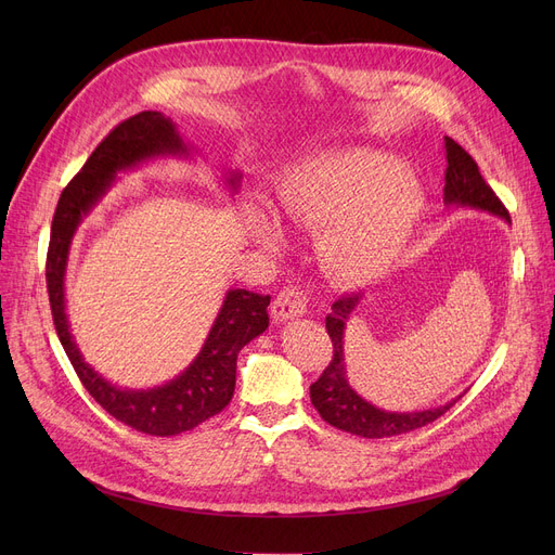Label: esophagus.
I'll return each mask as SVG.
<instances>
[{"label": "esophagus", "instance_id": "1", "mask_svg": "<svg viewBox=\"0 0 555 555\" xmlns=\"http://www.w3.org/2000/svg\"><path fill=\"white\" fill-rule=\"evenodd\" d=\"M306 312V295L299 287H283L272 304V317L276 322L295 319Z\"/></svg>", "mask_w": 555, "mask_h": 555}]
</instances>
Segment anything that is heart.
I'll list each match as a JSON object with an SVG mask.
<instances>
[{
	"label": "heart",
	"instance_id": "heart-1",
	"mask_svg": "<svg viewBox=\"0 0 555 555\" xmlns=\"http://www.w3.org/2000/svg\"><path fill=\"white\" fill-rule=\"evenodd\" d=\"M423 189L393 157L366 151H328L287 170L274 207L287 222L322 229L319 254L341 283H369L387 274L410 243L423 211ZM256 236L279 247L281 233L256 216Z\"/></svg>",
	"mask_w": 555,
	"mask_h": 555
}]
</instances>
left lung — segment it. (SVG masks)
Wrapping results in <instances>:
<instances>
[{"label": "left lung", "mask_w": 555, "mask_h": 555, "mask_svg": "<svg viewBox=\"0 0 555 555\" xmlns=\"http://www.w3.org/2000/svg\"><path fill=\"white\" fill-rule=\"evenodd\" d=\"M446 204L481 209L511 222V216L502 199L494 195V191L481 178L477 162L450 137H446ZM360 299V293L344 295L333 304V312L326 317V331L333 339V360L324 369V373L319 375V380L310 385V400L319 416L328 425L348 434L364 436V439H387V436L414 431L418 427L434 423L436 418H441L461 396L446 402L443 406H436V410L387 412L366 402L362 396L353 391L351 385H348L344 362V331L348 317L356 312Z\"/></svg>", "instance_id": "left-lung-1"}]
</instances>
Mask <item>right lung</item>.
Instances as JSON below:
<instances>
[{
    "label": "right lung",
    "mask_w": 555,
    "mask_h": 555,
    "mask_svg": "<svg viewBox=\"0 0 555 555\" xmlns=\"http://www.w3.org/2000/svg\"><path fill=\"white\" fill-rule=\"evenodd\" d=\"M164 155L189 157L178 128L162 112H139L116 126L65 186L51 222L47 251V293L53 326L82 387L116 421L151 436H175L220 414L236 389L241 348L268 328L270 295L229 289L197 358L184 373L155 389H121L87 364L72 337L65 312V272L72 238L80 220L107 193L116 172ZM227 184L236 191L241 172H229Z\"/></svg>",
    "instance_id": "obj_1"
}]
</instances>
